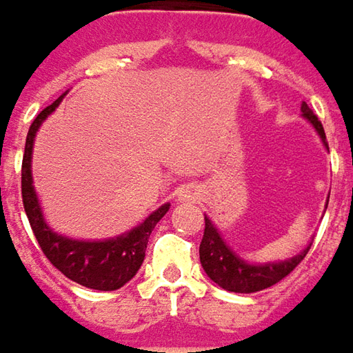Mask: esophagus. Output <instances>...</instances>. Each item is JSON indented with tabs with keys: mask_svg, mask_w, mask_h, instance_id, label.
<instances>
[{
	"mask_svg": "<svg viewBox=\"0 0 353 353\" xmlns=\"http://www.w3.org/2000/svg\"><path fill=\"white\" fill-rule=\"evenodd\" d=\"M197 197V189L195 185H183V188H179L177 191V201H191Z\"/></svg>",
	"mask_w": 353,
	"mask_h": 353,
	"instance_id": "1",
	"label": "esophagus"
}]
</instances>
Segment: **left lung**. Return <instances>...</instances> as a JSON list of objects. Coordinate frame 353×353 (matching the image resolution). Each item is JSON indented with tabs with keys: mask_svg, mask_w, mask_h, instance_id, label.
<instances>
[{
	"mask_svg": "<svg viewBox=\"0 0 353 353\" xmlns=\"http://www.w3.org/2000/svg\"><path fill=\"white\" fill-rule=\"evenodd\" d=\"M301 113H303L301 117L321 137L322 146L328 150V142H326L322 123L319 121V117L310 111L309 105L305 101L301 103ZM326 205H328V201H326ZM309 248L310 242L293 258L254 263V261L244 260L240 254L230 248L223 234L219 232L216 225L205 214V234H203L199 246V260L205 274L209 275L219 287H223L230 293H256V291L275 285L285 275L291 274L301 263V260L307 256Z\"/></svg>",
	"mask_w": 353,
	"mask_h": 353,
	"instance_id": "obj_1",
	"label": "left lung"
}]
</instances>
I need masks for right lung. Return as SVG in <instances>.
<instances>
[{
    "instance_id": "right-lung-1",
    "label": "right lung",
    "mask_w": 353,
    "mask_h": 353,
    "mask_svg": "<svg viewBox=\"0 0 353 353\" xmlns=\"http://www.w3.org/2000/svg\"><path fill=\"white\" fill-rule=\"evenodd\" d=\"M66 93H62L54 103L43 109L32 121L31 128L27 132L23 170H21L23 205H25V213L29 216L32 232L39 240V246L56 270H60L68 279L88 289L115 291L128 283L140 270L146 256L148 238L152 234L154 226L170 211V203L160 205L142 223L132 226L127 232L113 238H103V240L70 238L66 234L56 232L54 228L46 223L37 189L32 185V146H34V137L41 125L54 113L56 107L66 97Z\"/></svg>"
}]
</instances>
